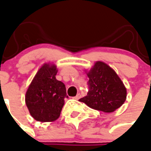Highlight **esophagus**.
<instances>
[{
	"mask_svg": "<svg viewBox=\"0 0 151 151\" xmlns=\"http://www.w3.org/2000/svg\"><path fill=\"white\" fill-rule=\"evenodd\" d=\"M80 98H81V95H80V94H79V93H78V94H77V96H75V97H73V99H75V100H78V99Z\"/></svg>",
	"mask_w": 151,
	"mask_h": 151,
	"instance_id": "obj_1",
	"label": "esophagus"
}]
</instances>
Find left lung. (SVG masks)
I'll list each match as a JSON object with an SVG mask.
<instances>
[{
  "label": "left lung",
  "instance_id": "obj_1",
  "mask_svg": "<svg viewBox=\"0 0 151 151\" xmlns=\"http://www.w3.org/2000/svg\"><path fill=\"white\" fill-rule=\"evenodd\" d=\"M87 95L79 99L94 110L110 113L125 102L127 89L114 70L102 61H97L90 72Z\"/></svg>",
  "mask_w": 151,
  "mask_h": 151
}]
</instances>
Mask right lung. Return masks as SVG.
Listing matches in <instances>:
<instances>
[{
	"label": "right lung",
	"instance_id": "add662e5",
	"mask_svg": "<svg viewBox=\"0 0 151 151\" xmlns=\"http://www.w3.org/2000/svg\"><path fill=\"white\" fill-rule=\"evenodd\" d=\"M57 73L54 65H43L26 92L25 103L37 121H55L60 116L64 99L68 98L64 83L56 79Z\"/></svg>",
	"mask_w": 151,
	"mask_h": 151
}]
</instances>
